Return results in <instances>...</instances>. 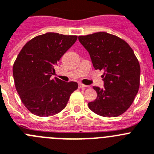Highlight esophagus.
Wrapping results in <instances>:
<instances>
[{"label":"esophagus","mask_w":154,"mask_h":154,"mask_svg":"<svg viewBox=\"0 0 154 154\" xmlns=\"http://www.w3.org/2000/svg\"><path fill=\"white\" fill-rule=\"evenodd\" d=\"M88 86H86V85H83V84H79L78 85V88H86Z\"/></svg>","instance_id":"esophagus-1"}]
</instances>
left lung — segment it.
Segmentation results:
<instances>
[{
	"label": "left lung",
	"mask_w": 154,
	"mask_h": 154,
	"mask_svg": "<svg viewBox=\"0 0 154 154\" xmlns=\"http://www.w3.org/2000/svg\"><path fill=\"white\" fill-rule=\"evenodd\" d=\"M78 39L90 54L94 69L104 71V88L93 87L97 96L88 103L89 109L104 117L123 114L140 88V66L133 49L119 37L104 32Z\"/></svg>",
	"instance_id": "left-lung-1"
}]
</instances>
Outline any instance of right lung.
<instances>
[{
	"mask_svg": "<svg viewBox=\"0 0 154 154\" xmlns=\"http://www.w3.org/2000/svg\"><path fill=\"white\" fill-rule=\"evenodd\" d=\"M77 35L47 32L35 37L20 51L13 66L16 90L28 110L40 117L54 116L66 107L77 82L52 79L55 66Z\"/></svg>",
	"mask_w": 154,
	"mask_h": 154,
	"instance_id": "add662e5",
	"label": "right lung"
}]
</instances>
